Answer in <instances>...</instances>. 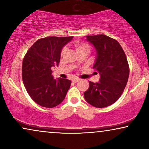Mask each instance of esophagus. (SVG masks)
I'll list each match as a JSON object with an SVG mask.
<instances>
[{"label":"esophagus","instance_id":"1","mask_svg":"<svg viewBox=\"0 0 149 149\" xmlns=\"http://www.w3.org/2000/svg\"><path fill=\"white\" fill-rule=\"evenodd\" d=\"M72 81L73 83H77V82H78V81H79V79H72Z\"/></svg>","mask_w":149,"mask_h":149}]
</instances>
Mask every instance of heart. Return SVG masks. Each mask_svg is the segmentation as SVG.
Returning <instances> with one entry per match:
<instances>
[{
    "label": "heart",
    "instance_id": "b5f03b06",
    "mask_svg": "<svg viewBox=\"0 0 149 149\" xmlns=\"http://www.w3.org/2000/svg\"><path fill=\"white\" fill-rule=\"evenodd\" d=\"M84 47H88V48H89V46L87 44H85V43L81 44V45H79L77 46V49H78V51H79V49H81L84 48ZM66 47H64L62 49V52H61V55L64 54V53H65V52H66Z\"/></svg>",
    "mask_w": 149,
    "mask_h": 149
}]
</instances>
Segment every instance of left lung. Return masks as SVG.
<instances>
[{"label":"left lung","mask_w":149,"mask_h":149,"mask_svg":"<svg viewBox=\"0 0 149 149\" xmlns=\"http://www.w3.org/2000/svg\"><path fill=\"white\" fill-rule=\"evenodd\" d=\"M94 46L97 56L93 68L98 71L99 82L89 81L84 92L85 100L96 108L109 107L119 98L127 85L130 68L119 42L103 34L86 36Z\"/></svg>","instance_id":"obj_1"}]
</instances>
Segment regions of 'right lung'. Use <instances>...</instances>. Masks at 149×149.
I'll use <instances>...</instances> for the list:
<instances>
[{
  "label": "right lung",
  "mask_w": 149,
  "mask_h": 149,
  "mask_svg": "<svg viewBox=\"0 0 149 149\" xmlns=\"http://www.w3.org/2000/svg\"><path fill=\"white\" fill-rule=\"evenodd\" d=\"M73 36H48L36 40L24 56L22 80L30 97L38 105L54 108L64 100L71 81L55 79L52 68L58 66L61 51Z\"/></svg>",
  "instance_id": "right-lung-1"
}]
</instances>
